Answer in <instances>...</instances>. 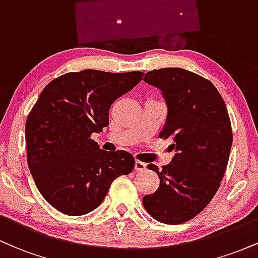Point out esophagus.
Returning a JSON list of instances; mask_svg holds the SVG:
<instances>
[{
  "label": "esophagus",
  "mask_w": 258,
  "mask_h": 258,
  "mask_svg": "<svg viewBox=\"0 0 258 258\" xmlns=\"http://www.w3.org/2000/svg\"><path fill=\"white\" fill-rule=\"evenodd\" d=\"M135 170L136 171H146L147 170V164H144V162L139 161V160H136L135 162Z\"/></svg>",
  "instance_id": "1"
}]
</instances>
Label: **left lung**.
<instances>
[{
    "label": "left lung",
    "instance_id": "left-lung-1",
    "mask_svg": "<svg viewBox=\"0 0 258 258\" xmlns=\"http://www.w3.org/2000/svg\"><path fill=\"white\" fill-rule=\"evenodd\" d=\"M144 81L164 94L168 112L159 137L173 141L177 153L162 170L148 165L159 174L160 186L143 198V206L161 223H184L220 188L233 143L229 115L214 84L195 73L164 68L148 72Z\"/></svg>",
    "mask_w": 258,
    "mask_h": 258
}]
</instances>
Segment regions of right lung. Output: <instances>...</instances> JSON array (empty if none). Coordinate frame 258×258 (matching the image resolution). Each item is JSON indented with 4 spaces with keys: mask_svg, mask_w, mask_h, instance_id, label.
<instances>
[{
    "mask_svg": "<svg viewBox=\"0 0 258 258\" xmlns=\"http://www.w3.org/2000/svg\"><path fill=\"white\" fill-rule=\"evenodd\" d=\"M143 73L87 69L52 80L25 123L28 165L38 191L58 211L81 216L97 209L112 180L131 173L135 158L105 152L91 138L109 125V109Z\"/></svg>",
    "mask_w": 258,
    "mask_h": 258,
    "instance_id": "right-lung-1",
    "label": "right lung"
}]
</instances>
